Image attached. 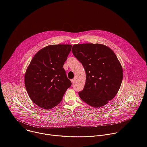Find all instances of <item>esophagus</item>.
Listing matches in <instances>:
<instances>
[{
  "label": "esophagus",
  "instance_id": "esophagus-1",
  "mask_svg": "<svg viewBox=\"0 0 147 147\" xmlns=\"http://www.w3.org/2000/svg\"><path fill=\"white\" fill-rule=\"evenodd\" d=\"M71 82H72V83H74V79H71Z\"/></svg>",
  "mask_w": 147,
  "mask_h": 147
}]
</instances>
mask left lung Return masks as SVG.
Wrapping results in <instances>:
<instances>
[{
  "mask_svg": "<svg viewBox=\"0 0 147 147\" xmlns=\"http://www.w3.org/2000/svg\"><path fill=\"white\" fill-rule=\"evenodd\" d=\"M71 51L86 73L84 88L78 92L80 98L94 108L105 105L118 92L123 77L115 53L100 44H75Z\"/></svg>",
  "mask_w": 147,
  "mask_h": 147,
  "instance_id": "1",
  "label": "left lung"
}]
</instances>
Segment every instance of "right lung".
Masks as SVG:
<instances>
[{"mask_svg": "<svg viewBox=\"0 0 147 147\" xmlns=\"http://www.w3.org/2000/svg\"><path fill=\"white\" fill-rule=\"evenodd\" d=\"M72 45H49L39 50L31 60L24 83L31 100L44 109H51L61 101L71 82L63 68Z\"/></svg>", "mask_w": 147, "mask_h": 147, "instance_id": "1", "label": "right lung"}]
</instances>
